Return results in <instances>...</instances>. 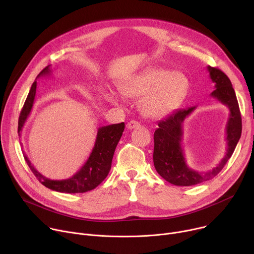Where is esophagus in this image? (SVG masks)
Listing matches in <instances>:
<instances>
[{"mask_svg":"<svg viewBox=\"0 0 254 254\" xmlns=\"http://www.w3.org/2000/svg\"><path fill=\"white\" fill-rule=\"evenodd\" d=\"M139 127H141V125H140V123H138L136 121H130L127 124V127L128 129H133V128H137Z\"/></svg>","mask_w":254,"mask_h":254,"instance_id":"esophagus-1","label":"esophagus"}]
</instances>
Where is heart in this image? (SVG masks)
<instances>
[{
  "label": "heart",
  "instance_id": "b5f03b06",
  "mask_svg": "<svg viewBox=\"0 0 254 254\" xmlns=\"http://www.w3.org/2000/svg\"><path fill=\"white\" fill-rule=\"evenodd\" d=\"M188 77L182 72L163 68H151L133 74L120 83L121 93L127 98H140L139 108L148 118L164 117L182 104L189 91ZM112 103H117V94L109 91L106 95Z\"/></svg>",
  "mask_w": 254,
  "mask_h": 254
}]
</instances>
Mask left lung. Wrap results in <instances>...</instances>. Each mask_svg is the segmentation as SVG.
Masks as SVG:
<instances>
[{
    "instance_id": "1",
    "label": "left lung",
    "mask_w": 254,
    "mask_h": 254,
    "mask_svg": "<svg viewBox=\"0 0 254 254\" xmlns=\"http://www.w3.org/2000/svg\"><path fill=\"white\" fill-rule=\"evenodd\" d=\"M214 91L211 97L217 99L229 108L230 114L226 125L227 149L224 158L208 172L200 173L192 170L186 162L183 142V124L196 106L175 111L165 120L160 121L154 132L153 162L156 172L168 183L176 186H194L213 179L221 172L232 156L242 131V121L237 98L229 77L214 67L207 66Z\"/></svg>"
}]
</instances>
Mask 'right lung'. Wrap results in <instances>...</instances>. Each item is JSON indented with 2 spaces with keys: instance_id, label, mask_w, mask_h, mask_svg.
<instances>
[{
  "instance_id": "obj_1",
  "label": "right lung",
  "mask_w": 254,
  "mask_h": 254,
  "mask_svg": "<svg viewBox=\"0 0 254 254\" xmlns=\"http://www.w3.org/2000/svg\"><path fill=\"white\" fill-rule=\"evenodd\" d=\"M50 67L51 65L45 67L39 73L37 78L52 74V70H51ZM36 93L37 81L35 80L25 100L23 108L20 112L18 121L19 136H21L24 124L31 112L33 103H35ZM124 130L125 123L100 127L98 128L95 145L88 160L80 167L78 172H76L72 177L68 179L51 180L49 178H46L36 170L25 153L23 154V156L33 175L37 177V179L45 187L60 193H84L95 189L108 176L111 168L115 148L123 136Z\"/></svg>"
}]
</instances>
